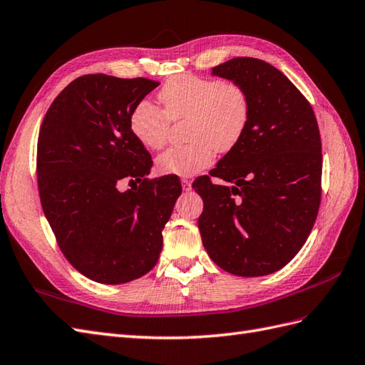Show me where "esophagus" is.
I'll use <instances>...</instances> for the list:
<instances>
[{
  "mask_svg": "<svg viewBox=\"0 0 365 365\" xmlns=\"http://www.w3.org/2000/svg\"><path fill=\"white\" fill-rule=\"evenodd\" d=\"M182 188H183V191H190L191 190V180L182 179Z\"/></svg>",
  "mask_w": 365,
  "mask_h": 365,
  "instance_id": "esophagus-1",
  "label": "esophagus"
}]
</instances>
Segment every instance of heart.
<instances>
[{
    "label": "heart",
    "instance_id": "obj_1",
    "mask_svg": "<svg viewBox=\"0 0 365 365\" xmlns=\"http://www.w3.org/2000/svg\"><path fill=\"white\" fill-rule=\"evenodd\" d=\"M162 109L151 100H140L129 114L133 135L148 149H162L171 120L188 118L191 142L173 146L157 157L163 174L194 175L208 168L216 151L228 153L244 137L251 103L247 89L235 80H217L183 73L168 80L158 92Z\"/></svg>",
    "mask_w": 365,
    "mask_h": 365
}]
</instances>
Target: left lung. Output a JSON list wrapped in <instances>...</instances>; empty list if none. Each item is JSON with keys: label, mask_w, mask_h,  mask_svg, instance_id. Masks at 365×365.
Returning <instances> with one entry per match:
<instances>
[{"label": "left lung", "mask_w": 365, "mask_h": 365, "mask_svg": "<svg viewBox=\"0 0 365 365\" xmlns=\"http://www.w3.org/2000/svg\"><path fill=\"white\" fill-rule=\"evenodd\" d=\"M212 73L247 89L251 114L240 142L210 175L192 183L203 199V247L231 274H272L302 248L319 211L322 146L316 115L269 63L237 57ZM211 176L230 186L212 184Z\"/></svg>", "instance_id": "left-lung-1"}]
</instances>
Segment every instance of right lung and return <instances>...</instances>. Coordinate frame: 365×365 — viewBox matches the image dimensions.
I'll return each mask as SVG.
<instances>
[{"label":"right lung","instance_id":"obj_1","mask_svg":"<svg viewBox=\"0 0 365 365\" xmlns=\"http://www.w3.org/2000/svg\"><path fill=\"white\" fill-rule=\"evenodd\" d=\"M158 81L78 77L46 112L36 145L44 216L68 262L100 284H126L157 264L162 230L182 194L179 177L148 179L153 158L129 114ZM135 186L125 193L118 185Z\"/></svg>","mask_w":365,"mask_h":365}]
</instances>
